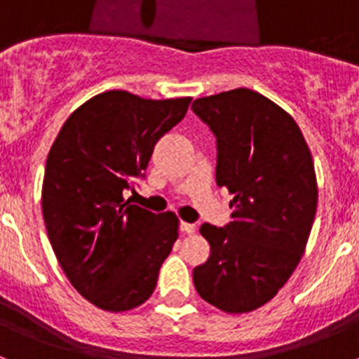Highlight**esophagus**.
Instances as JSON below:
<instances>
[{
	"label": "esophagus",
	"instance_id": "obj_1",
	"mask_svg": "<svg viewBox=\"0 0 359 359\" xmlns=\"http://www.w3.org/2000/svg\"><path fill=\"white\" fill-rule=\"evenodd\" d=\"M180 230H182L183 233H194L196 226L192 223H185V221H182V223H180Z\"/></svg>",
	"mask_w": 359,
	"mask_h": 359
}]
</instances>
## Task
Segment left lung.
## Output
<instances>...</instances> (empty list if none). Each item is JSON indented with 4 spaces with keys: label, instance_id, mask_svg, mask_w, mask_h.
Listing matches in <instances>:
<instances>
[{
    "label": "left lung",
    "instance_id": "left-lung-1",
    "mask_svg": "<svg viewBox=\"0 0 359 359\" xmlns=\"http://www.w3.org/2000/svg\"><path fill=\"white\" fill-rule=\"evenodd\" d=\"M192 111L215 136V182L233 194L226 226L199 228L210 257L194 268V286L224 313H250L302 259L318 201L313 156L293 116L257 91L198 98Z\"/></svg>",
    "mask_w": 359,
    "mask_h": 359
}]
</instances>
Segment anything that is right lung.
Segmentation results:
<instances>
[{"label": "right lung", "mask_w": 359, "mask_h": 359, "mask_svg": "<svg viewBox=\"0 0 359 359\" xmlns=\"http://www.w3.org/2000/svg\"><path fill=\"white\" fill-rule=\"evenodd\" d=\"M190 100L106 91L73 111L50 149L41 199L48 239L72 286L100 309L142 306L176 243L172 212L152 214L123 196Z\"/></svg>", "instance_id": "1"}]
</instances>
